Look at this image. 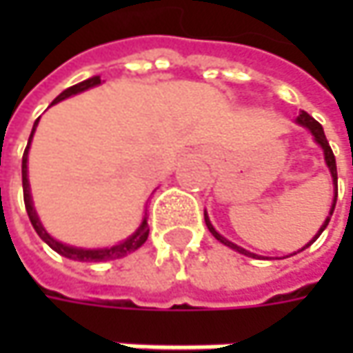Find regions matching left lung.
Listing matches in <instances>:
<instances>
[{
	"mask_svg": "<svg viewBox=\"0 0 353 353\" xmlns=\"http://www.w3.org/2000/svg\"><path fill=\"white\" fill-rule=\"evenodd\" d=\"M296 121H299L301 125H305V128L310 129V133L314 135V139H316V143H319L320 147L324 149V159H326V165H328V169H330V172H332V181H334V186H336V194H334L332 210H330V216L326 218V222H324V224H322V228H320V232H319V234H316V237H314V239L310 241V243H314V241L319 239L320 234L324 232V228L328 225V222H330V218H332L334 208H336V196H338V170H336V159H334L332 149H330V143H328V139H326V135H324V129H322V125H320L319 121H316V119H314V117H312V116H308L306 112H301V116L296 117ZM204 222H206V225H208V230H210L212 236L216 237L218 241H222L224 245H228V248H232V250L239 251V253H243V255H248V257H257L255 253H250V251L241 250L239 245H236V243H232V241H228L225 237L220 236V234H218V232H216V230L212 228L210 220H208V216H206V214H204ZM310 243H308V245H310ZM308 245H305L303 250H306ZM303 250H301V251H303Z\"/></svg>",
	"mask_w": 353,
	"mask_h": 353,
	"instance_id": "1",
	"label": "left lung"
}]
</instances>
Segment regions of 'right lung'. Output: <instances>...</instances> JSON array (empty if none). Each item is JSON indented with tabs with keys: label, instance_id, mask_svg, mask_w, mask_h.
Returning a JSON list of instances; mask_svg holds the SVG:
<instances>
[{
	"label": "right lung",
	"instance_id": "1",
	"mask_svg": "<svg viewBox=\"0 0 353 353\" xmlns=\"http://www.w3.org/2000/svg\"><path fill=\"white\" fill-rule=\"evenodd\" d=\"M96 84H100V76H92L88 80H84V82H80V84H74V86H70V88H66L62 92L61 96H57L54 98V102H61L64 98H68V96H74L78 92H84V90L92 88V86H96ZM37 123H39V119L34 121L33 131L37 128ZM33 131H31V137H33ZM31 137H29V143H27V149H25V153H23V165H21V174H23V200H25V210L29 214V220H31V224H33L34 232L39 234V237L48 243V248H52V250L57 251V253H61L64 257H68V259H74V261H88V263H96V261H112V259H119V257H125L128 253L131 251H135L137 248H141L143 243L147 241V236H149V228H147V220H143V224L139 225V230L133 234L131 237H128L125 241H121V243H117L114 248H105V250H78V248H70V245H64L61 241H57L54 237H50L45 232V228L41 225L39 222V218H37V212L33 208V202H31V192H29V181H27V153H29V145H31Z\"/></svg>",
	"mask_w": 353,
	"mask_h": 353
}]
</instances>
